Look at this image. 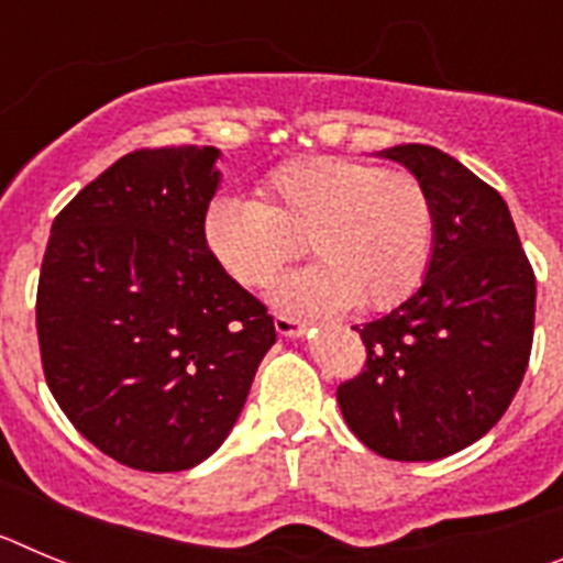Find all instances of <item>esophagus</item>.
Instances as JSON below:
<instances>
[{
  "label": "esophagus",
  "instance_id": "34e87169",
  "mask_svg": "<svg viewBox=\"0 0 563 563\" xmlns=\"http://www.w3.org/2000/svg\"><path fill=\"white\" fill-rule=\"evenodd\" d=\"M273 324H276L278 335H287V338H301L307 332L305 321H298V318H290V316H282V312H276Z\"/></svg>",
  "mask_w": 563,
  "mask_h": 563
}]
</instances>
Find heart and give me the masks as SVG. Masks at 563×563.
Wrapping results in <instances>:
<instances>
[{
  "label": "heart",
  "instance_id": "1",
  "mask_svg": "<svg viewBox=\"0 0 563 563\" xmlns=\"http://www.w3.org/2000/svg\"><path fill=\"white\" fill-rule=\"evenodd\" d=\"M434 231V202L417 174L346 157L285 163L267 174L258 202L217 197L202 220L208 251L242 287L271 285L310 242L318 265L273 290L296 312L400 305L429 271Z\"/></svg>",
  "mask_w": 563,
  "mask_h": 563
}]
</instances>
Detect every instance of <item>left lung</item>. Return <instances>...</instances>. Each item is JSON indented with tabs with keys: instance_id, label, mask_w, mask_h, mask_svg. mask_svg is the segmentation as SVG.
Returning a JSON list of instances; mask_svg holds the SVG:
<instances>
[{
	"instance_id": "8db88e82",
	"label": "left lung",
	"mask_w": 563,
	"mask_h": 563,
	"mask_svg": "<svg viewBox=\"0 0 563 563\" xmlns=\"http://www.w3.org/2000/svg\"><path fill=\"white\" fill-rule=\"evenodd\" d=\"M417 174L437 217L420 290L363 327V372L338 386L352 434L386 460L431 462L485 437L530 361L536 276L496 188L422 143L380 152Z\"/></svg>"
}]
</instances>
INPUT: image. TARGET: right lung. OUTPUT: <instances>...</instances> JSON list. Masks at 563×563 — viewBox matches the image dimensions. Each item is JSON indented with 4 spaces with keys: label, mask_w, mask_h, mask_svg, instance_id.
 Returning <instances> with one entry per match:
<instances>
[{
    "label": "right lung",
    "mask_w": 563,
    "mask_h": 563,
    "mask_svg": "<svg viewBox=\"0 0 563 563\" xmlns=\"http://www.w3.org/2000/svg\"><path fill=\"white\" fill-rule=\"evenodd\" d=\"M220 148H137L49 228L36 292L47 386L96 449L188 471L220 449L276 343L267 307L211 256Z\"/></svg>",
    "instance_id": "obj_1"
}]
</instances>
